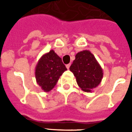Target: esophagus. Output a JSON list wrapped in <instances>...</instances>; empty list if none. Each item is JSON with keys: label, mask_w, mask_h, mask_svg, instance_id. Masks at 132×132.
<instances>
[{"label": "esophagus", "mask_w": 132, "mask_h": 132, "mask_svg": "<svg viewBox=\"0 0 132 132\" xmlns=\"http://www.w3.org/2000/svg\"><path fill=\"white\" fill-rule=\"evenodd\" d=\"M66 68H67V69H69V68H70V64H66Z\"/></svg>", "instance_id": "obj_1"}]
</instances>
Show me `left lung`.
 I'll list each match as a JSON object with an SVG mask.
<instances>
[{"label":"left lung","mask_w":132,"mask_h":132,"mask_svg":"<svg viewBox=\"0 0 132 132\" xmlns=\"http://www.w3.org/2000/svg\"><path fill=\"white\" fill-rule=\"evenodd\" d=\"M70 70L76 77L79 86L85 92H90L96 88L103 77L102 68L89 51L77 54Z\"/></svg>","instance_id":"obj_1"}]
</instances>
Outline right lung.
<instances>
[{"mask_svg": "<svg viewBox=\"0 0 132 132\" xmlns=\"http://www.w3.org/2000/svg\"><path fill=\"white\" fill-rule=\"evenodd\" d=\"M67 70L62 59L51 50L39 60L36 68L37 83L44 92L55 87L60 77Z\"/></svg>", "mask_w": 132, "mask_h": 132, "instance_id": "add662e5", "label": "right lung"}]
</instances>
